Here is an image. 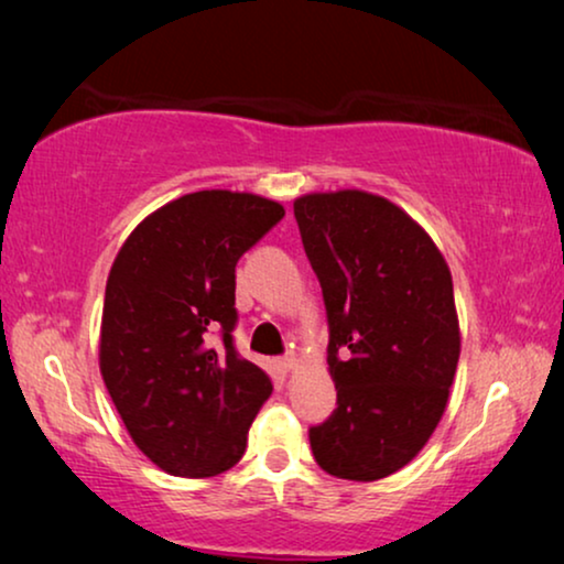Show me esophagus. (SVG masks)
I'll return each instance as SVG.
<instances>
[{
    "mask_svg": "<svg viewBox=\"0 0 564 564\" xmlns=\"http://www.w3.org/2000/svg\"><path fill=\"white\" fill-rule=\"evenodd\" d=\"M280 367L284 369V372H290V369L295 367V357H292V354H284V357L280 359Z\"/></svg>",
    "mask_w": 564,
    "mask_h": 564,
    "instance_id": "obj_1",
    "label": "esophagus"
}]
</instances>
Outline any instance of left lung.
Listing matches in <instances>:
<instances>
[{
	"mask_svg": "<svg viewBox=\"0 0 564 564\" xmlns=\"http://www.w3.org/2000/svg\"><path fill=\"white\" fill-rule=\"evenodd\" d=\"M323 290L336 411L311 426L328 475L372 482L405 467L442 421L459 361L449 267L419 223L359 189L295 199Z\"/></svg>",
	"mask_w": 564,
	"mask_h": 564,
	"instance_id": "8db88e82",
	"label": "left lung"
}]
</instances>
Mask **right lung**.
<instances>
[{
  "label": "right lung",
  "mask_w": 564,
  "mask_h": 564,
  "mask_svg": "<svg viewBox=\"0 0 564 564\" xmlns=\"http://www.w3.org/2000/svg\"><path fill=\"white\" fill-rule=\"evenodd\" d=\"M282 218L249 192H192L149 215L110 269L99 369L135 446L169 475L234 467L272 395L234 344L236 264Z\"/></svg>",
  "instance_id": "add662e5"
}]
</instances>
